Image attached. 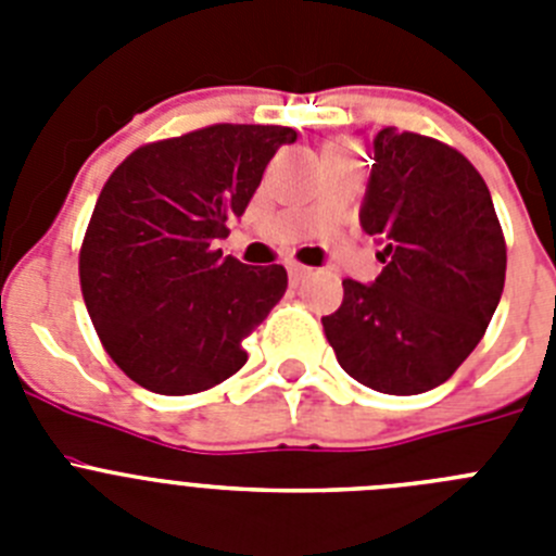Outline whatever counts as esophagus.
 Segmentation results:
<instances>
[{
	"label": "esophagus",
	"mask_w": 556,
	"mask_h": 556,
	"mask_svg": "<svg viewBox=\"0 0 556 556\" xmlns=\"http://www.w3.org/2000/svg\"><path fill=\"white\" fill-rule=\"evenodd\" d=\"M287 273H289V278H292V283H298V281H303V278H306L308 267H303V264H298V262H289Z\"/></svg>",
	"instance_id": "1"
}]
</instances>
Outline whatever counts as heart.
Listing matches in <instances>:
<instances>
[{"label": "heart", "instance_id": "1", "mask_svg": "<svg viewBox=\"0 0 556 556\" xmlns=\"http://www.w3.org/2000/svg\"><path fill=\"white\" fill-rule=\"evenodd\" d=\"M331 152L333 155H351V144H331Z\"/></svg>", "mask_w": 556, "mask_h": 556}]
</instances>
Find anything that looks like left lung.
Here are the masks:
<instances>
[{
	"mask_svg": "<svg viewBox=\"0 0 556 556\" xmlns=\"http://www.w3.org/2000/svg\"><path fill=\"white\" fill-rule=\"evenodd\" d=\"M372 159L358 219L384 244V269L376 283L342 281V306L323 328L358 384L420 395L448 381L488 331L507 244L488 184L459 150L384 127Z\"/></svg>",
	"mask_w": 556,
	"mask_h": 556,
	"instance_id": "left-lung-1",
	"label": "left lung"
}]
</instances>
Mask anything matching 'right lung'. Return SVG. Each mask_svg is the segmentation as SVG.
<instances>
[{"instance_id": "right-lung-1", "label": "right lung", "mask_w": 556, "mask_h": 556, "mask_svg": "<svg viewBox=\"0 0 556 556\" xmlns=\"http://www.w3.org/2000/svg\"><path fill=\"white\" fill-rule=\"evenodd\" d=\"M294 139L281 125L200 127L132 150L102 186L80 248L83 301L139 387L194 395L242 370V342L283 298L287 269L248 267L217 242Z\"/></svg>"}]
</instances>
